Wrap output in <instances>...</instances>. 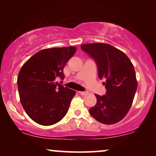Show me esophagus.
Wrapping results in <instances>:
<instances>
[{
    "label": "esophagus",
    "mask_w": 156,
    "mask_h": 156,
    "mask_svg": "<svg viewBox=\"0 0 156 156\" xmlns=\"http://www.w3.org/2000/svg\"><path fill=\"white\" fill-rule=\"evenodd\" d=\"M78 93H79V94H80V95H86V94H88L87 91H78Z\"/></svg>",
    "instance_id": "obj_1"
}]
</instances>
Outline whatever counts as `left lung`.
Wrapping results in <instances>:
<instances>
[{"label": "left lung", "mask_w": 156, "mask_h": 156, "mask_svg": "<svg viewBox=\"0 0 156 156\" xmlns=\"http://www.w3.org/2000/svg\"><path fill=\"white\" fill-rule=\"evenodd\" d=\"M80 48L96 62L98 78L106 80V94H95L97 102L89 113L103 124L117 123L129 112L137 90L133 65L125 53L110 44H84Z\"/></svg>", "instance_id": "left-lung-1"}]
</instances>
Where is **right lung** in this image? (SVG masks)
Returning <instances> with one entry per match:
<instances>
[{"label":"right lung","mask_w":156,"mask_h":156,"mask_svg":"<svg viewBox=\"0 0 156 156\" xmlns=\"http://www.w3.org/2000/svg\"><path fill=\"white\" fill-rule=\"evenodd\" d=\"M76 52L75 47L39 51L23 64L18 75L19 97L26 113L41 125L57 123L63 118L76 91L56 82L63 80V68Z\"/></svg>","instance_id":"add662e5"}]
</instances>
